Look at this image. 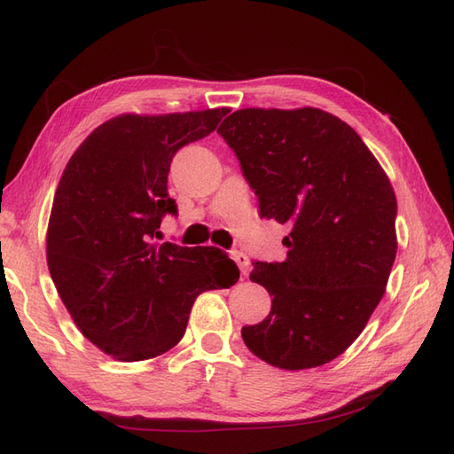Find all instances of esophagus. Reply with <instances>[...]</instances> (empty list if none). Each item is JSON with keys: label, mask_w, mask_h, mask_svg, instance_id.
Instances as JSON below:
<instances>
[{"label": "esophagus", "mask_w": 454, "mask_h": 454, "mask_svg": "<svg viewBox=\"0 0 454 454\" xmlns=\"http://www.w3.org/2000/svg\"><path fill=\"white\" fill-rule=\"evenodd\" d=\"M230 257H232L234 262L238 263L242 275H247V271H249V259H247V255L242 254V252H238V249H234V252H230Z\"/></svg>", "instance_id": "obj_1"}]
</instances>
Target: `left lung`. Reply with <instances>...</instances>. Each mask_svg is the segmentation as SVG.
Returning a JSON list of instances; mask_svg holds the SVG:
<instances>
[{
    "instance_id": "8db88e82",
    "label": "left lung",
    "mask_w": 454,
    "mask_h": 454,
    "mask_svg": "<svg viewBox=\"0 0 454 454\" xmlns=\"http://www.w3.org/2000/svg\"><path fill=\"white\" fill-rule=\"evenodd\" d=\"M259 215L288 224L285 262L249 275L273 296L263 322L244 325L247 349L286 371L333 361L364 330L396 259V195L359 134L304 107L242 109L220 124Z\"/></svg>"
}]
</instances>
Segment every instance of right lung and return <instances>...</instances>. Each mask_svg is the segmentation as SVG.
<instances>
[{"instance_id":"add662e5","label":"right lung","mask_w":454,"mask_h":454,"mask_svg":"<svg viewBox=\"0 0 454 454\" xmlns=\"http://www.w3.org/2000/svg\"><path fill=\"white\" fill-rule=\"evenodd\" d=\"M230 109L121 114L74 152L58 183L46 262L75 325L119 361H144L181 341L195 298L239 271L218 247L156 244L177 215L168 173L177 150L208 137Z\"/></svg>"}]
</instances>
